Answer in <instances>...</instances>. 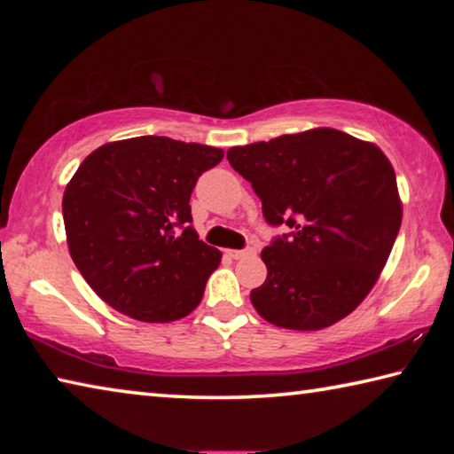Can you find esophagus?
I'll use <instances>...</instances> for the list:
<instances>
[{
    "mask_svg": "<svg viewBox=\"0 0 454 454\" xmlns=\"http://www.w3.org/2000/svg\"><path fill=\"white\" fill-rule=\"evenodd\" d=\"M250 254H254V250H228V256L234 260H240V258H246Z\"/></svg>",
    "mask_w": 454,
    "mask_h": 454,
    "instance_id": "obj_1",
    "label": "esophagus"
}]
</instances>
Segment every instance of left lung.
<instances>
[{
    "mask_svg": "<svg viewBox=\"0 0 454 454\" xmlns=\"http://www.w3.org/2000/svg\"><path fill=\"white\" fill-rule=\"evenodd\" d=\"M230 166L262 200L268 276L250 292L274 326L320 330L356 309L379 280L403 222L393 164L372 142L334 128L234 145Z\"/></svg>",
    "mask_w": 454,
    "mask_h": 454,
    "instance_id": "8db88e82",
    "label": "left lung"
}]
</instances>
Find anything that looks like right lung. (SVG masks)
Returning a JSON list of instances; mask_svg holds the SVG:
<instances>
[{"label":"right lung","mask_w":454,"mask_h":454,"mask_svg":"<svg viewBox=\"0 0 454 454\" xmlns=\"http://www.w3.org/2000/svg\"><path fill=\"white\" fill-rule=\"evenodd\" d=\"M224 158L212 145L140 136L99 145L67 182V248L91 290L142 322L196 309L222 252L198 240L190 196Z\"/></svg>","instance_id":"1"}]
</instances>
